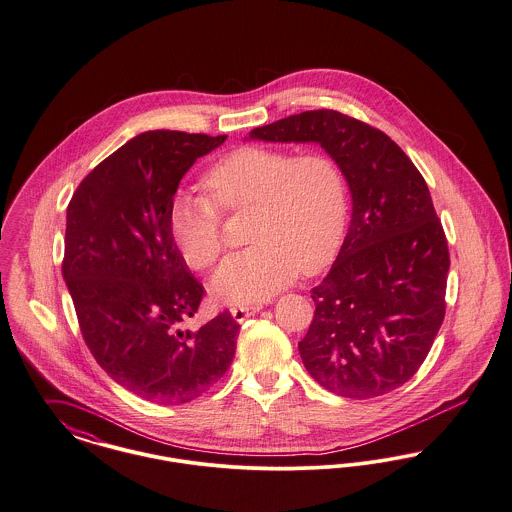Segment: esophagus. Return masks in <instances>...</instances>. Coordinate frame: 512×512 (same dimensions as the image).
I'll use <instances>...</instances> for the list:
<instances>
[{"label": "esophagus", "mask_w": 512, "mask_h": 512, "mask_svg": "<svg viewBox=\"0 0 512 512\" xmlns=\"http://www.w3.org/2000/svg\"><path fill=\"white\" fill-rule=\"evenodd\" d=\"M261 309H263V305H261V303H251V305H238V307H232V309H230V313H232V317H234V321H236V323H243L247 317H251V315L259 313Z\"/></svg>", "instance_id": "34e87169"}]
</instances>
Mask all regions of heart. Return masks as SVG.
I'll use <instances>...</instances> for the list:
<instances>
[{
	"label": "heart",
	"mask_w": 512,
	"mask_h": 512,
	"mask_svg": "<svg viewBox=\"0 0 512 512\" xmlns=\"http://www.w3.org/2000/svg\"><path fill=\"white\" fill-rule=\"evenodd\" d=\"M211 199L178 191L170 236L181 259L209 269L222 251L220 211L253 207L249 249L228 257L212 278V292L230 303L271 298L298 274L323 271L340 249L348 222L346 181L331 156L241 147L205 176Z\"/></svg>",
	"instance_id": "1"
}]
</instances>
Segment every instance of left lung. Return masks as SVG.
<instances>
[{
    "label": "left lung",
    "mask_w": 512,
    "mask_h": 512,
    "mask_svg": "<svg viewBox=\"0 0 512 512\" xmlns=\"http://www.w3.org/2000/svg\"><path fill=\"white\" fill-rule=\"evenodd\" d=\"M249 141L319 145L352 197L338 257L311 290L315 315L298 344L305 369L321 387L348 398L402 387L441 329L451 267L418 168L383 131L334 110L257 127Z\"/></svg>",
    "instance_id": "obj_1"
}]
</instances>
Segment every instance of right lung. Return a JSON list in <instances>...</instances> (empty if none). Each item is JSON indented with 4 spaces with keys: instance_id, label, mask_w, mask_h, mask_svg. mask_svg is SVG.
Listing matches in <instances>:
<instances>
[{
    "instance_id": "right-lung-1",
    "label": "right lung",
    "mask_w": 512,
    "mask_h": 512,
    "mask_svg": "<svg viewBox=\"0 0 512 512\" xmlns=\"http://www.w3.org/2000/svg\"><path fill=\"white\" fill-rule=\"evenodd\" d=\"M226 135L145 131L77 187L63 278L98 365L145 400L183 404L228 371L240 325L228 311L187 327L203 286L176 249L168 212L181 178Z\"/></svg>"
}]
</instances>
